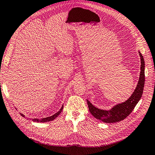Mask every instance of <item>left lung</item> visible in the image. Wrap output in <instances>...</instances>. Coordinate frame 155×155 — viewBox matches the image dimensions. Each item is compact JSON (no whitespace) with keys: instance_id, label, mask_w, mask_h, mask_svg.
Instances as JSON below:
<instances>
[{"instance_id":"obj_1","label":"left lung","mask_w":155,"mask_h":155,"mask_svg":"<svg viewBox=\"0 0 155 155\" xmlns=\"http://www.w3.org/2000/svg\"><path fill=\"white\" fill-rule=\"evenodd\" d=\"M139 55L141 61L140 77L134 91L128 99L122 104L114 105L110 110H101L96 107L89 101L87 100L91 114L97 120H101L104 123H115L122 121L129 116L134 109L136 104L140 101L144 86L145 64L144 58L140 51H139Z\"/></svg>"}]
</instances>
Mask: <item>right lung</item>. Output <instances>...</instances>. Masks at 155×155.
I'll list each match as a JSON object with an SVG mask.
<instances>
[{"label":"right lung","instance_id":"right-lung-1","mask_svg":"<svg viewBox=\"0 0 155 155\" xmlns=\"http://www.w3.org/2000/svg\"><path fill=\"white\" fill-rule=\"evenodd\" d=\"M63 110V105L62 106V107L60 108V110L57 112V113H56L55 114H54L53 116H51L50 117H44V118H41V119H38V118H33V119H31L32 121H33V122H50V121H52L54 120V119H56V118L59 116V115L60 114V113L62 112V110ZM21 116H22L23 117H25V115L23 114H20Z\"/></svg>","mask_w":155,"mask_h":155}]
</instances>
